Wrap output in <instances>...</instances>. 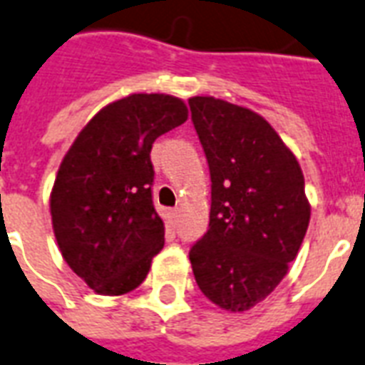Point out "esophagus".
<instances>
[{
    "label": "esophagus",
    "mask_w": 365,
    "mask_h": 365,
    "mask_svg": "<svg viewBox=\"0 0 365 365\" xmlns=\"http://www.w3.org/2000/svg\"><path fill=\"white\" fill-rule=\"evenodd\" d=\"M179 215H180V207H175L169 211V217H171L173 221H177V219H179Z\"/></svg>",
    "instance_id": "34e87169"
}]
</instances>
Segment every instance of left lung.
<instances>
[{
  "mask_svg": "<svg viewBox=\"0 0 365 365\" xmlns=\"http://www.w3.org/2000/svg\"><path fill=\"white\" fill-rule=\"evenodd\" d=\"M211 173L209 230L192 245L197 287L245 312L276 289L310 221L295 154L262 115L215 97L188 98Z\"/></svg>",
  "mask_w": 365,
  "mask_h": 365,
  "instance_id": "1",
  "label": "left lung"
}]
</instances>
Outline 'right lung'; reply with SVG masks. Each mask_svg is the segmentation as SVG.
<instances>
[{"instance_id": "add662e5", "label": "right lung", "mask_w": 365, "mask_h": 365, "mask_svg": "<svg viewBox=\"0 0 365 365\" xmlns=\"http://www.w3.org/2000/svg\"><path fill=\"white\" fill-rule=\"evenodd\" d=\"M186 120L185 101L133 93L98 110L62 158L49 197L53 232L68 267L98 295L138 287L163 247L150 150Z\"/></svg>"}]
</instances>
